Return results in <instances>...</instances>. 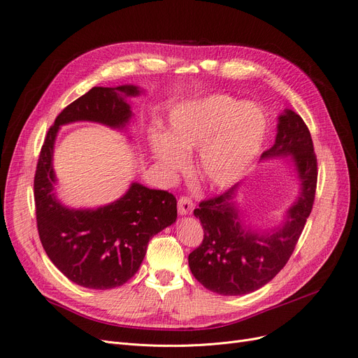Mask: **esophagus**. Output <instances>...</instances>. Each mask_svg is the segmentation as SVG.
Wrapping results in <instances>:
<instances>
[{"label": "esophagus", "instance_id": "34e87169", "mask_svg": "<svg viewBox=\"0 0 358 358\" xmlns=\"http://www.w3.org/2000/svg\"><path fill=\"white\" fill-rule=\"evenodd\" d=\"M194 210V201L191 196H180L178 199V211L179 214H189Z\"/></svg>", "mask_w": 358, "mask_h": 358}]
</instances>
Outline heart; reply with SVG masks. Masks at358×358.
I'll return each mask as SVG.
<instances>
[{
	"label": "heart",
	"instance_id": "obj_1",
	"mask_svg": "<svg viewBox=\"0 0 358 358\" xmlns=\"http://www.w3.org/2000/svg\"><path fill=\"white\" fill-rule=\"evenodd\" d=\"M267 132L260 107L229 95H210L176 107L163 136L152 139V154L167 171L187 166V154L199 151L198 170L213 187L235 183L259 154Z\"/></svg>",
	"mask_w": 358,
	"mask_h": 358
}]
</instances>
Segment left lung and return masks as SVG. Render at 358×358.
<instances>
[{
  "label": "left lung",
  "instance_id": "left-lung-1",
  "mask_svg": "<svg viewBox=\"0 0 358 358\" xmlns=\"http://www.w3.org/2000/svg\"><path fill=\"white\" fill-rule=\"evenodd\" d=\"M292 155L301 179V194L288 220L275 234H254L241 223L231 199L236 185L222 195L203 199L194 210L204 238L188 257L194 278L220 295H244L264 287L288 263L310 216L317 188V157L304 120L292 110L279 117L275 144L262 159Z\"/></svg>",
  "mask_w": 358,
  "mask_h": 358
}]
</instances>
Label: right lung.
Segmentation results:
<instances>
[{
    "instance_id": "obj_1",
    "label": "right lung",
    "mask_w": 358,
    "mask_h": 358,
    "mask_svg": "<svg viewBox=\"0 0 358 358\" xmlns=\"http://www.w3.org/2000/svg\"><path fill=\"white\" fill-rule=\"evenodd\" d=\"M138 94L132 85L94 87L55 117L39 152L34 195L41 244L54 266L85 288L122 287L138 271L150 239L178 217L173 194L139 183H132L117 201L96 210H70L52 194V147L59 127L76 120L122 127L131 117L126 96Z\"/></svg>"
}]
</instances>
